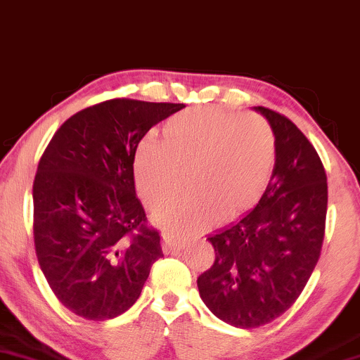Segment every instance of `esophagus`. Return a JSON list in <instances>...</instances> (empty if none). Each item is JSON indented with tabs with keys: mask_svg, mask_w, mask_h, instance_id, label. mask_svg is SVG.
<instances>
[{
	"mask_svg": "<svg viewBox=\"0 0 360 360\" xmlns=\"http://www.w3.org/2000/svg\"><path fill=\"white\" fill-rule=\"evenodd\" d=\"M185 240L184 238H180V236L173 234V232H165L163 234V249L167 252H173V251H179L185 246Z\"/></svg>",
	"mask_w": 360,
	"mask_h": 360,
	"instance_id": "obj_1",
	"label": "esophagus"
}]
</instances>
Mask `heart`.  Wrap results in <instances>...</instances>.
I'll list each match as a JSON object with an SVG mask.
<instances>
[{
  "instance_id": "1",
  "label": "heart",
  "mask_w": 360,
  "mask_h": 360,
  "mask_svg": "<svg viewBox=\"0 0 360 360\" xmlns=\"http://www.w3.org/2000/svg\"><path fill=\"white\" fill-rule=\"evenodd\" d=\"M276 162V136L264 117L193 108L165 122L163 141L146 138L134 158L145 204L160 209L187 184L158 221L179 232L231 219L261 197Z\"/></svg>"
}]
</instances>
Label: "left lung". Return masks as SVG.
<instances>
[{
    "instance_id": "8db88e82",
    "label": "left lung",
    "mask_w": 360,
    "mask_h": 360,
    "mask_svg": "<svg viewBox=\"0 0 360 360\" xmlns=\"http://www.w3.org/2000/svg\"><path fill=\"white\" fill-rule=\"evenodd\" d=\"M276 136V162L263 197L238 222L214 232L215 261L197 278L200 298L239 328L271 323L297 302L319 263L327 217V175L305 134L257 105Z\"/></svg>"
}]
</instances>
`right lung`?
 Instances as JSON below:
<instances>
[{
	"label": "right lung",
	"instance_id": "right-lung-1",
	"mask_svg": "<svg viewBox=\"0 0 360 360\" xmlns=\"http://www.w3.org/2000/svg\"><path fill=\"white\" fill-rule=\"evenodd\" d=\"M184 104L109 99L70 116L33 181V239L63 307L87 320L124 314L163 256L134 190V155L151 126Z\"/></svg>",
	"mask_w": 360,
	"mask_h": 360
}]
</instances>
